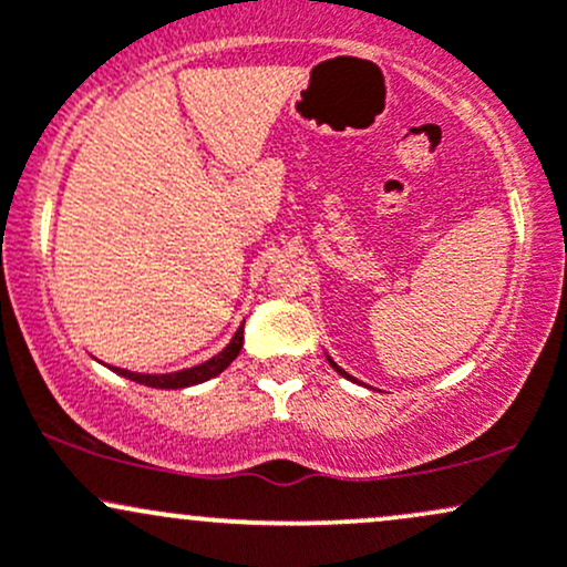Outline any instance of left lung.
Returning <instances> with one entry per match:
<instances>
[{"label":"left lung","mask_w":567,"mask_h":567,"mask_svg":"<svg viewBox=\"0 0 567 567\" xmlns=\"http://www.w3.org/2000/svg\"><path fill=\"white\" fill-rule=\"evenodd\" d=\"M328 362H330V365H333V368L338 370V373H341V375H343V379H351V375L347 373V370H341V368H338V365H336V362H333V360H330V357H328Z\"/></svg>","instance_id":"left-lung-1"}]
</instances>
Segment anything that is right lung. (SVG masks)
<instances>
[{"label": "right lung", "instance_id": "right-lung-1", "mask_svg": "<svg viewBox=\"0 0 567 567\" xmlns=\"http://www.w3.org/2000/svg\"><path fill=\"white\" fill-rule=\"evenodd\" d=\"M243 330H245V324H239V330L234 333L231 341L226 343V349L218 351L216 357H210V360L202 362V365L178 370V373L152 375V373H133V370H125V368H112V370H114V373L125 375V379H130V381L143 383V386H152V389H186V386H194V383L216 379L218 373H224V370L229 368L234 360H237L239 349H243V341H245Z\"/></svg>", "mask_w": 567, "mask_h": 567}]
</instances>
